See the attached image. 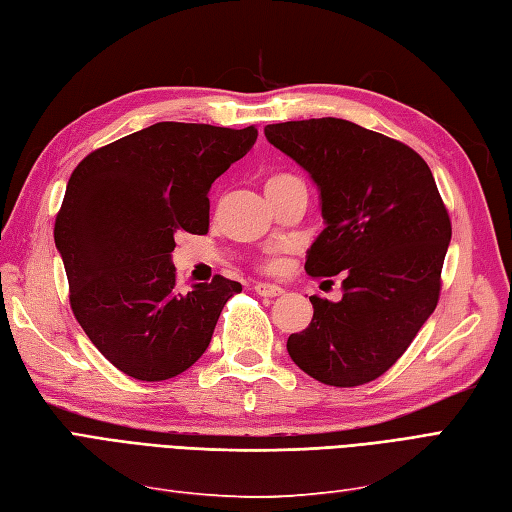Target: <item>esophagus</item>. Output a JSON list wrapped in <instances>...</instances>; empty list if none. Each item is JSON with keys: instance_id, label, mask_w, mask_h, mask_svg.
I'll list each match as a JSON object with an SVG mask.
<instances>
[{"instance_id": "esophagus-1", "label": "esophagus", "mask_w": 512, "mask_h": 512, "mask_svg": "<svg viewBox=\"0 0 512 512\" xmlns=\"http://www.w3.org/2000/svg\"><path fill=\"white\" fill-rule=\"evenodd\" d=\"M254 291H256L258 295H263V297H278V295L284 293L282 286L269 284V282H258V284L254 286Z\"/></svg>"}]
</instances>
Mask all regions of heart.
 <instances>
[{
  "label": "heart",
  "instance_id": "heart-1",
  "mask_svg": "<svg viewBox=\"0 0 512 512\" xmlns=\"http://www.w3.org/2000/svg\"><path fill=\"white\" fill-rule=\"evenodd\" d=\"M293 182H302V180H297L293 176H273V178H269L267 186H280V184H293ZM267 267L269 269H276L278 267V258H269L267 260Z\"/></svg>",
  "mask_w": 512,
  "mask_h": 512
}]
</instances>
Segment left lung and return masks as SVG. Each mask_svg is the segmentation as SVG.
<instances>
[{
	"mask_svg": "<svg viewBox=\"0 0 512 512\" xmlns=\"http://www.w3.org/2000/svg\"><path fill=\"white\" fill-rule=\"evenodd\" d=\"M265 136L319 189L326 228L306 273L343 278L339 302L310 297L313 321L286 350L323 384H367L397 363L439 302L452 223L432 171L415 149L345 119L271 123Z\"/></svg>",
	"mask_w": 512,
	"mask_h": 512,
	"instance_id": "left-lung-1",
	"label": "left lung"
}]
</instances>
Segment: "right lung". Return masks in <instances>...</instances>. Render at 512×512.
Returning a JSON list of instances; mask_svg holds the SVG:
<instances>
[{
    "instance_id": "add662e5",
    "label": "right lung",
    "mask_w": 512,
    "mask_h": 512,
    "mask_svg": "<svg viewBox=\"0 0 512 512\" xmlns=\"http://www.w3.org/2000/svg\"><path fill=\"white\" fill-rule=\"evenodd\" d=\"M256 136L254 126L160 121L73 169L54 226L71 310L126 376L160 382L189 369L241 293L223 276L180 291L171 252L180 232H208L210 186Z\"/></svg>"
}]
</instances>
